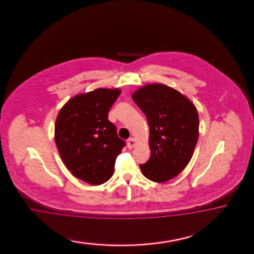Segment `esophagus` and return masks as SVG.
Listing matches in <instances>:
<instances>
[{
    "instance_id": "obj_1",
    "label": "esophagus",
    "mask_w": 254,
    "mask_h": 254,
    "mask_svg": "<svg viewBox=\"0 0 254 254\" xmlns=\"http://www.w3.org/2000/svg\"><path fill=\"white\" fill-rule=\"evenodd\" d=\"M136 139L134 138H130L127 139V147L129 148V149H132L133 147H135L136 145Z\"/></svg>"
}]
</instances>
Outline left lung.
<instances>
[{"mask_svg":"<svg viewBox=\"0 0 254 254\" xmlns=\"http://www.w3.org/2000/svg\"><path fill=\"white\" fill-rule=\"evenodd\" d=\"M132 100L146 116L150 128V159L139 165L155 183L176 177L192 158L198 139L199 118L193 103L176 89L162 84L140 87Z\"/></svg>","mask_w":254,"mask_h":254,"instance_id":"left-lung-1","label":"left lung"}]
</instances>
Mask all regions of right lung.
Returning a JSON list of instances; mask_svg holds the SVG:
<instances>
[{"label":"right lung","mask_w":254,"mask_h":254,"mask_svg":"<svg viewBox=\"0 0 254 254\" xmlns=\"http://www.w3.org/2000/svg\"><path fill=\"white\" fill-rule=\"evenodd\" d=\"M120 89L98 88L71 98L60 111L55 141L62 161L74 177L92 185L106 183L126 145L108 113Z\"/></svg>","instance_id":"1"}]
</instances>
